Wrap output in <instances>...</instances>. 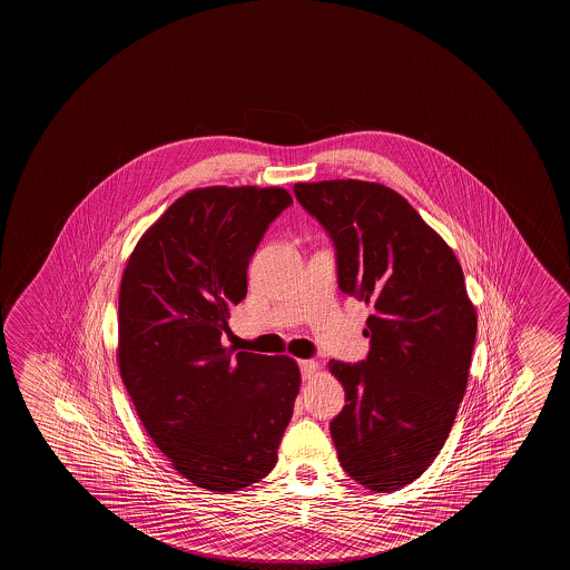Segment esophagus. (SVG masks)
I'll return each mask as SVG.
<instances>
[{
  "mask_svg": "<svg viewBox=\"0 0 570 570\" xmlns=\"http://www.w3.org/2000/svg\"><path fill=\"white\" fill-rule=\"evenodd\" d=\"M298 365L302 380H309L312 375L316 374L317 364L314 360H299Z\"/></svg>",
  "mask_w": 570,
  "mask_h": 570,
  "instance_id": "34e87169",
  "label": "esophagus"
}]
</instances>
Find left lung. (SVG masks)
Here are the masks:
<instances>
[{"mask_svg": "<svg viewBox=\"0 0 570 570\" xmlns=\"http://www.w3.org/2000/svg\"><path fill=\"white\" fill-rule=\"evenodd\" d=\"M336 250L340 289L372 304L367 357L332 360L345 390L330 423L340 465L370 491L410 485L443 448L465 395L476 314L458 258L392 188L298 183Z\"/></svg>", "mask_w": 570, "mask_h": 570, "instance_id": "left-lung-1", "label": "left lung"}]
</instances>
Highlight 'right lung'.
Returning <instances> with one entry per match:
<instances>
[{
  "mask_svg": "<svg viewBox=\"0 0 570 570\" xmlns=\"http://www.w3.org/2000/svg\"><path fill=\"white\" fill-rule=\"evenodd\" d=\"M289 205L284 188L190 190L142 234L122 274V383L155 445L208 491L271 473L298 395L288 355L220 344L250 258Z\"/></svg>",
  "mask_w": 570,
  "mask_h": 570,
  "instance_id": "obj_1",
  "label": "right lung"
}]
</instances>
